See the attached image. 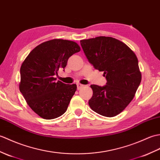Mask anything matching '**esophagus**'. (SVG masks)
I'll use <instances>...</instances> for the list:
<instances>
[{
    "mask_svg": "<svg viewBox=\"0 0 160 160\" xmlns=\"http://www.w3.org/2000/svg\"><path fill=\"white\" fill-rule=\"evenodd\" d=\"M77 89H78V90H80L81 88H83V87L84 86V85L81 84V83H77Z\"/></svg>",
    "mask_w": 160,
    "mask_h": 160,
    "instance_id": "1",
    "label": "esophagus"
}]
</instances>
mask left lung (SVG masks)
Returning <instances> with one entry per match:
<instances>
[{
	"instance_id": "obj_1",
	"label": "left lung",
	"mask_w": 160,
	"mask_h": 160,
	"mask_svg": "<svg viewBox=\"0 0 160 160\" xmlns=\"http://www.w3.org/2000/svg\"><path fill=\"white\" fill-rule=\"evenodd\" d=\"M87 59L103 72L104 86L91 85L93 95L88 101L94 112L113 117L125 109L135 97L142 74L138 60L131 49L117 39L100 36L80 41Z\"/></svg>"
}]
</instances>
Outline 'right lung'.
I'll return each instance as SVG.
<instances>
[{
    "instance_id": "right-lung-1",
    "label": "right lung",
    "mask_w": 160,
    "mask_h": 160,
    "mask_svg": "<svg viewBox=\"0 0 160 160\" xmlns=\"http://www.w3.org/2000/svg\"><path fill=\"white\" fill-rule=\"evenodd\" d=\"M81 48L73 41L54 39L33 48L20 67L19 89L27 104L41 118L54 119L63 114L77 90L76 84L56 81L70 56Z\"/></svg>"
}]
</instances>
